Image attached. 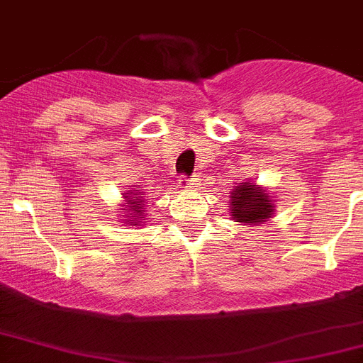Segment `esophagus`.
Wrapping results in <instances>:
<instances>
[{
    "instance_id": "34e87169",
    "label": "esophagus",
    "mask_w": 363,
    "mask_h": 363,
    "mask_svg": "<svg viewBox=\"0 0 363 363\" xmlns=\"http://www.w3.org/2000/svg\"><path fill=\"white\" fill-rule=\"evenodd\" d=\"M178 184L182 185L184 189H194L196 187V178H187V176H179L178 178Z\"/></svg>"
}]
</instances>
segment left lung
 Wrapping results in <instances>:
<instances>
[{"mask_svg":"<svg viewBox=\"0 0 363 363\" xmlns=\"http://www.w3.org/2000/svg\"><path fill=\"white\" fill-rule=\"evenodd\" d=\"M272 199L262 189L242 184L230 196V214L241 223H259L272 218Z\"/></svg>","mask_w":363,"mask_h":363,"instance_id":"1","label":"left lung"}]
</instances>
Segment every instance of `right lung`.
<instances>
[{
  "mask_svg": "<svg viewBox=\"0 0 363 363\" xmlns=\"http://www.w3.org/2000/svg\"><path fill=\"white\" fill-rule=\"evenodd\" d=\"M136 187H140V185H136ZM124 198L128 199V203H125L124 211H128L129 214H131V219H128V221H131L133 225H136V223H138L136 219L144 214V205H145L144 192L131 191V192H128V196H124Z\"/></svg>",
  "mask_w": 363,
  "mask_h": 363,
  "instance_id": "add662e5",
  "label": "right lung"
}]
</instances>
